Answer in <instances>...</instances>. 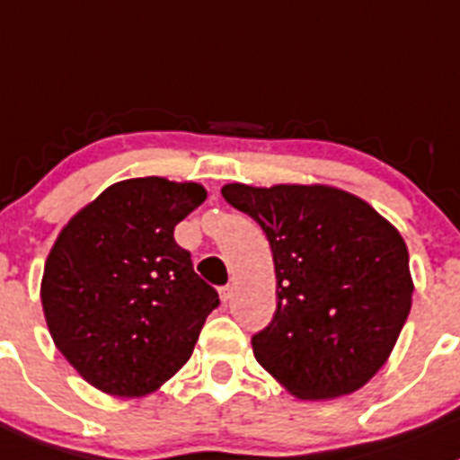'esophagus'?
Segmentation results:
<instances>
[{
    "label": "esophagus",
    "instance_id": "obj_1",
    "mask_svg": "<svg viewBox=\"0 0 460 460\" xmlns=\"http://www.w3.org/2000/svg\"><path fill=\"white\" fill-rule=\"evenodd\" d=\"M218 296H221L223 303H227V300L233 298V287H230V284H226V287H221V288H218Z\"/></svg>",
    "mask_w": 460,
    "mask_h": 460
}]
</instances>
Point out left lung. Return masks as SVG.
I'll list each match as a JSON object with an SVG mask.
<instances>
[{"label":"left lung","instance_id":"obj_1","mask_svg":"<svg viewBox=\"0 0 460 460\" xmlns=\"http://www.w3.org/2000/svg\"><path fill=\"white\" fill-rule=\"evenodd\" d=\"M270 243L278 309L255 358L300 400L354 393L384 364L411 312L409 251L366 200L325 185H226Z\"/></svg>","mask_w":460,"mask_h":460}]
</instances>
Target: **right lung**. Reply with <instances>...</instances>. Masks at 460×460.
Here are the masks:
<instances>
[{
    "label": "right lung",
    "mask_w": 460,
    "mask_h": 460,
    "mask_svg": "<svg viewBox=\"0 0 460 460\" xmlns=\"http://www.w3.org/2000/svg\"><path fill=\"white\" fill-rule=\"evenodd\" d=\"M196 182L130 178L96 196L56 239L42 275L54 343L111 395L155 391L191 357L217 288L173 227L205 200Z\"/></svg>",
    "instance_id": "right-lung-1"
}]
</instances>
